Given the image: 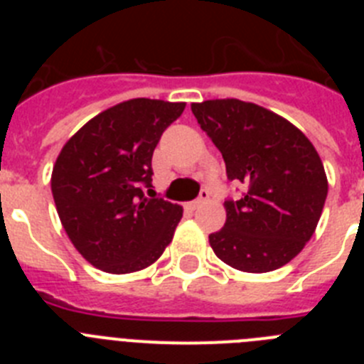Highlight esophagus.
Wrapping results in <instances>:
<instances>
[{"mask_svg": "<svg viewBox=\"0 0 364 364\" xmlns=\"http://www.w3.org/2000/svg\"><path fill=\"white\" fill-rule=\"evenodd\" d=\"M205 200H210V191H208V189H202V191H200V197H198L197 200L188 202V210H197L198 205L204 204Z\"/></svg>", "mask_w": 364, "mask_h": 364, "instance_id": "1", "label": "esophagus"}]
</instances>
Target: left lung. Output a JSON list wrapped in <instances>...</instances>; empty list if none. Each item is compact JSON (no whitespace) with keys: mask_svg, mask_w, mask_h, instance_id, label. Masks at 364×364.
<instances>
[{"mask_svg":"<svg viewBox=\"0 0 364 364\" xmlns=\"http://www.w3.org/2000/svg\"><path fill=\"white\" fill-rule=\"evenodd\" d=\"M226 162L228 178L246 193L224 202L226 224L210 235L215 255L246 273L288 264L311 239L328 195L314 144L291 122L237 98L191 104Z\"/></svg>","mask_w":364,"mask_h":364,"instance_id":"obj_1","label":"left lung"}]
</instances>
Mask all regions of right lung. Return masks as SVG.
Listing matches in <instances>:
<instances>
[{
  "label": "right lung",
  "mask_w": 364,
  "mask_h": 364,
  "mask_svg": "<svg viewBox=\"0 0 364 364\" xmlns=\"http://www.w3.org/2000/svg\"><path fill=\"white\" fill-rule=\"evenodd\" d=\"M184 107V102L127 100L91 118L58 154L50 176L58 217L95 268L140 272L171 242L182 205L147 198L142 188H151L154 147Z\"/></svg>",
  "instance_id": "obj_1"
}]
</instances>
